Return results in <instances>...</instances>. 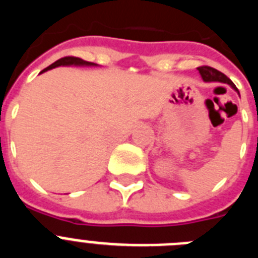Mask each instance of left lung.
<instances>
[{"mask_svg": "<svg viewBox=\"0 0 258 258\" xmlns=\"http://www.w3.org/2000/svg\"><path fill=\"white\" fill-rule=\"evenodd\" d=\"M199 70V74L202 76V79L206 81V83H211V81H217V83H223V84H229L235 92H238V89L236 86L234 85L231 80L226 76V75H223L222 72L217 71L216 68L208 67V66H202V67L198 68ZM239 94V92H238Z\"/></svg>", "mask_w": 258, "mask_h": 258, "instance_id": "1", "label": "left lung"}]
</instances>
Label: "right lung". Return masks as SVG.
<instances>
[{
	"instance_id": "add662e5",
	"label": "right lung",
	"mask_w": 258,
	"mask_h": 258,
	"mask_svg": "<svg viewBox=\"0 0 258 258\" xmlns=\"http://www.w3.org/2000/svg\"><path fill=\"white\" fill-rule=\"evenodd\" d=\"M59 66H86V67H93V66H98V64L92 63V61H86L81 58H76V56H64V58H60L56 61H54L51 66L45 68L42 72L52 70V68H55V67H59ZM42 72H41V74H42Z\"/></svg>"
}]
</instances>
